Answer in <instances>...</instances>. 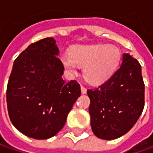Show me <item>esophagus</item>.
Here are the masks:
<instances>
[{"label": "esophagus", "mask_w": 153, "mask_h": 153, "mask_svg": "<svg viewBox=\"0 0 153 153\" xmlns=\"http://www.w3.org/2000/svg\"><path fill=\"white\" fill-rule=\"evenodd\" d=\"M80 88H81V93H82V94H85L87 89H86L85 86H83V85H81V87H80Z\"/></svg>", "instance_id": "obj_1"}]
</instances>
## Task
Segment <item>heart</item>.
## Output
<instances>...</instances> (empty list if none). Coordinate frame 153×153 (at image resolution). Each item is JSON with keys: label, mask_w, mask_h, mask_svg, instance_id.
<instances>
[{"label": "heart", "mask_w": 153, "mask_h": 153, "mask_svg": "<svg viewBox=\"0 0 153 153\" xmlns=\"http://www.w3.org/2000/svg\"><path fill=\"white\" fill-rule=\"evenodd\" d=\"M61 62L70 75L79 74L84 67V77L92 85H99L116 72L121 62V51L113 45L103 43L78 45L70 54L61 56Z\"/></svg>", "instance_id": "1"}]
</instances>
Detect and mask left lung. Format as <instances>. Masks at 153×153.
I'll return each mask as SVG.
<instances>
[{
    "instance_id": "1",
    "label": "left lung",
    "mask_w": 153,
    "mask_h": 153,
    "mask_svg": "<svg viewBox=\"0 0 153 153\" xmlns=\"http://www.w3.org/2000/svg\"><path fill=\"white\" fill-rule=\"evenodd\" d=\"M93 134L103 140H115L136 123L145 103L141 66L129 54H123L120 68L97 88L87 90Z\"/></svg>"
}]
</instances>
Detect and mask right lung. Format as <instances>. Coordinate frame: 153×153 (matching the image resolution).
Wrapping results in <instances>:
<instances>
[{
  "label": "right lung",
  "instance_id": "right-lung-1",
  "mask_svg": "<svg viewBox=\"0 0 153 153\" xmlns=\"http://www.w3.org/2000/svg\"><path fill=\"white\" fill-rule=\"evenodd\" d=\"M53 37L30 44L17 57L7 87L13 125L26 136L45 140L64 127L80 85L62 79L64 67Z\"/></svg>",
  "mask_w": 153,
  "mask_h": 153
}]
</instances>
